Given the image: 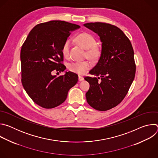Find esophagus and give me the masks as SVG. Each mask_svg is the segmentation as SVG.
Here are the masks:
<instances>
[{
	"label": "esophagus",
	"instance_id": "esophagus-1",
	"mask_svg": "<svg viewBox=\"0 0 158 158\" xmlns=\"http://www.w3.org/2000/svg\"><path fill=\"white\" fill-rule=\"evenodd\" d=\"M83 80H84V77H82V76H79V81H83Z\"/></svg>",
	"mask_w": 158,
	"mask_h": 158
}]
</instances>
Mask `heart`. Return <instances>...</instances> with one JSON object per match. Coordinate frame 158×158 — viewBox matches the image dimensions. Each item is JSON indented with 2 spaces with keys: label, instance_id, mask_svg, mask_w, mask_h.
<instances>
[{
  "label": "heart",
  "instance_id": "heart-1",
  "mask_svg": "<svg viewBox=\"0 0 158 158\" xmlns=\"http://www.w3.org/2000/svg\"><path fill=\"white\" fill-rule=\"evenodd\" d=\"M76 40L82 47L87 49V56L93 60L98 59L101 55V49L96 45V40L95 38L89 33L83 32L76 37ZM71 40L67 39L64 41L62 46V54L65 57L69 55L71 49ZM92 66V64L89 60L75 61L69 64V69L70 71L82 75L85 74Z\"/></svg>",
  "mask_w": 158,
  "mask_h": 158
}]
</instances>
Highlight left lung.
Wrapping results in <instances>:
<instances>
[{
    "label": "left lung",
    "instance_id": "8db88e82",
    "mask_svg": "<svg viewBox=\"0 0 158 158\" xmlns=\"http://www.w3.org/2000/svg\"><path fill=\"white\" fill-rule=\"evenodd\" d=\"M84 26L100 37L102 49L96 65L85 77L90 84L85 94L87 103L105 111L118 106L126 96L136 74L134 51L131 41L118 27L102 22H90Z\"/></svg>",
    "mask_w": 158,
    "mask_h": 158
}]
</instances>
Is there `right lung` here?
<instances>
[{
  "label": "right lung",
  "mask_w": 158,
  "mask_h": 158,
  "mask_svg": "<svg viewBox=\"0 0 158 158\" xmlns=\"http://www.w3.org/2000/svg\"><path fill=\"white\" fill-rule=\"evenodd\" d=\"M79 26L65 21L51 20L35 26L29 32L20 51L21 81L25 91L39 106L52 109L63 103L69 90L78 81V76L63 72L62 46L71 31Z\"/></svg>",
  "instance_id": "1"
}]
</instances>
